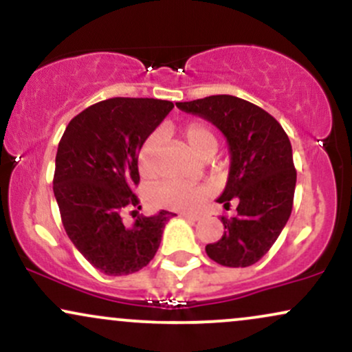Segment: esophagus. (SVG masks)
Returning <instances> with one entry per match:
<instances>
[{
  "mask_svg": "<svg viewBox=\"0 0 352 352\" xmlns=\"http://www.w3.org/2000/svg\"><path fill=\"white\" fill-rule=\"evenodd\" d=\"M180 217L185 218V220H192V221L200 220V215H195V213H180Z\"/></svg>",
  "mask_w": 352,
  "mask_h": 352,
  "instance_id": "34e87169",
  "label": "esophagus"
}]
</instances>
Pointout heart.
Instances as JSON below:
<instances>
[{"label":"heart","mask_w":352,"mask_h":352,"mask_svg":"<svg viewBox=\"0 0 352 352\" xmlns=\"http://www.w3.org/2000/svg\"><path fill=\"white\" fill-rule=\"evenodd\" d=\"M180 134L200 159L207 160L218 151L217 132L205 122H188L182 125ZM159 134H151L140 145L137 153V164L144 177H152L157 172V151H159ZM151 199L157 207L172 210H195L205 199V190L197 185H185L179 182H165L152 190Z\"/></svg>","instance_id":"1"}]
</instances>
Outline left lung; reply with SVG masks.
Wrapping results in <instances>:
<instances>
[{
    "mask_svg": "<svg viewBox=\"0 0 352 352\" xmlns=\"http://www.w3.org/2000/svg\"><path fill=\"white\" fill-rule=\"evenodd\" d=\"M177 107L212 122L228 142V180L217 201L228 207L236 199L238 215L221 217L223 235L205 252L218 265L252 266L268 253L292 215L296 187L292 142L273 116L235 96H210Z\"/></svg>",
    "mask_w": 352,
    "mask_h": 352,
    "instance_id": "1",
    "label": "left lung"
}]
</instances>
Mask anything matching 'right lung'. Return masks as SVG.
<instances>
[{
  "mask_svg": "<svg viewBox=\"0 0 352 352\" xmlns=\"http://www.w3.org/2000/svg\"><path fill=\"white\" fill-rule=\"evenodd\" d=\"M173 109L170 100L114 98L87 107L67 124L56 153L52 180L69 240L109 276L142 270L159 250L165 223L175 213L139 215L137 153ZM137 216L125 226L122 215Z\"/></svg>",
  "mask_w": 352,
  "mask_h": 352,
  "instance_id": "add662e5",
  "label": "right lung"
}]
</instances>
